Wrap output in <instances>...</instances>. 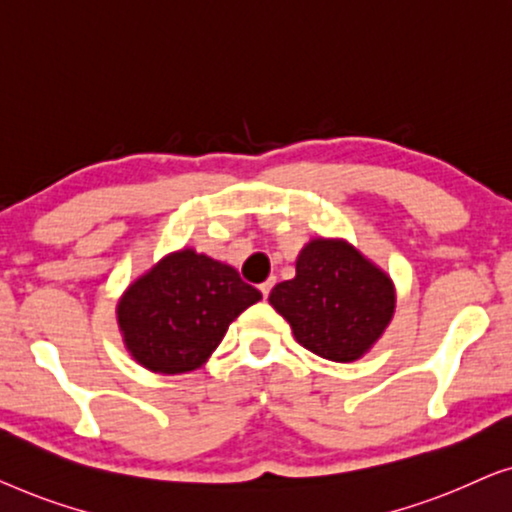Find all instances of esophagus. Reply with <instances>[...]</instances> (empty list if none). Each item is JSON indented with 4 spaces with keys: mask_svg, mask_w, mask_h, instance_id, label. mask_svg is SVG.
<instances>
[{
    "mask_svg": "<svg viewBox=\"0 0 512 512\" xmlns=\"http://www.w3.org/2000/svg\"><path fill=\"white\" fill-rule=\"evenodd\" d=\"M273 283H276V280H273V278H269V280H264V283H262V285H259V292H262V294H264V299H266V297H269V292H271V287H273Z\"/></svg>",
    "mask_w": 512,
    "mask_h": 512,
    "instance_id": "esophagus-1",
    "label": "esophagus"
}]
</instances>
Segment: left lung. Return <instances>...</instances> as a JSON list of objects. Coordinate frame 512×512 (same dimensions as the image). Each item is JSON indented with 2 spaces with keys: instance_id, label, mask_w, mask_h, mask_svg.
I'll list each match as a JSON object with an SVG mask.
<instances>
[{
  "instance_id": "left-lung-1",
  "label": "left lung",
  "mask_w": 512,
  "mask_h": 512,
  "mask_svg": "<svg viewBox=\"0 0 512 512\" xmlns=\"http://www.w3.org/2000/svg\"><path fill=\"white\" fill-rule=\"evenodd\" d=\"M269 304L306 350L355 362L390 325L397 297L390 276L341 239H313L297 257V276L278 283Z\"/></svg>"
}]
</instances>
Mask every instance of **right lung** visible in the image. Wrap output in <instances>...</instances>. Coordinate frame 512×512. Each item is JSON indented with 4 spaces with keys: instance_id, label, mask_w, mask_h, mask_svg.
I'll list each match as a JSON object with an SVG mask.
<instances>
[{
    "instance_id": "obj_1",
    "label": "right lung",
    "mask_w": 512,
    "mask_h": 512,
    "mask_svg": "<svg viewBox=\"0 0 512 512\" xmlns=\"http://www.w3.org/2000/svg\"><path fill=\"white\" fill-rule=\"evenodd\" d=\"M262 292L234 266L183 248L136 278L118 301L127 350L155 373L199 369L234 322Z\"/></svg>"
}]
</instances>
